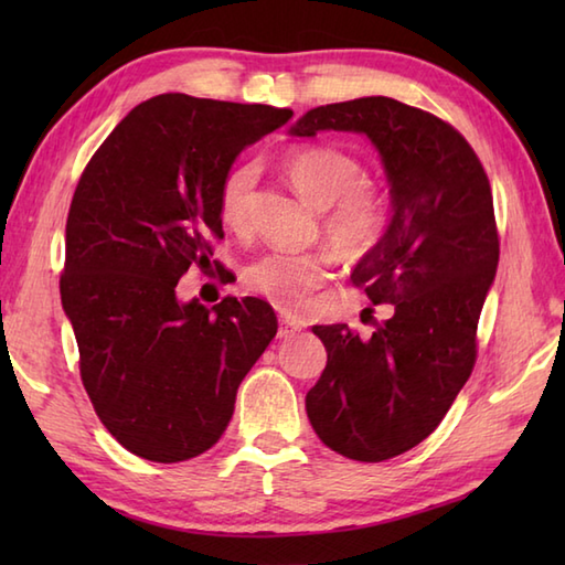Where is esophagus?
I'll use <instances>...</instances> for the list:
<instances>
[{
	"label": "esophagus",
	"instance_id": "34e87169",
	"mask_svg": "<svg viewBox=\"0 0 565 565\" xmlns=\"http://www.w3.org/2000/svg\"><path fill=\"white\" fill-rule=\"evenodd\" d=\"M298 332H301V326H298V322H294L289 318H279V338L289 340V338H294V334H298Z\"/></svg>",
	"mask_w": 565,
	"mask_h": 565
}]
</instances>
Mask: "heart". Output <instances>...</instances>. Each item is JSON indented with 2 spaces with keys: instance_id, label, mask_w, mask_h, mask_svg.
Returning a JSON list of instances; mask_svg holds the SVG:
<instances>
[{
  "instance_id": "b5f03b06",
  "label": "heart",
  "mask_w": 565,
  "mask_h": 565,
  "mask_svg": "<svg viewBox=\"0 0 565 565\" xmlns=\"http://www.w3.org/2000/svg\"><path fill=\"white\" fill-rule=\"evenodd\" d=\"M281 170L291 186L310 206L322 211V237L340 259H362L388 231V206L359 160L338 148H296L281 160ZM257 170L235 164L218 186V218L233 233L249 225L252 194ZM330 279V257L326 252H267L245 271V281L255 294L281 310H301L308 296Z\"/></svg>"
}]
</instances>
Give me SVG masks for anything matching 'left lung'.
Listing matches in <instances>:
<instances>
[{
	"mask_svg": "<svg viewBox=\"0 0 565 565\" xmlns=\"http://www.w3.org/2000/svg\"><path fill=\"white\" fill-rule=\"evenodd\" d=\"M364 134L391 186L388 231L352 284L393 316L362 340L316 326L328 364L306 395L316 435L354 461H386L437 429L476 364L478 318L495 279L493 194L459 130L415 106L362 97L318 106L289 134Z\"/></svg>",
	"mask_w": 565,
	"mask_h": 565,
	"instance_id": "left-lung-1",
	"label": "left lung"
}]
</instances>
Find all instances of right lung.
I'll use <instances>...</instances> for the list:
<instances>
[{
    "label": "right lung",
    "mask_w": 565,
    "mask_h": 565,
    "mask_svg": "<svg viewBox=\"0 0 565 565\" xmlns=\"http://www.w3.org/2000/svg\"><path fill=\"white\" fill-rule=\"evenodd\" d=\"M291 109L160 94L138 104L84 167L65 227L60 298L79 374L118 444L158 463L221 439L237 386L276 334L259 298L179 301L189 267L223 237L218 186Z\"/></svg>",
    "instance_id": "obj_1"
}]
</instances>
